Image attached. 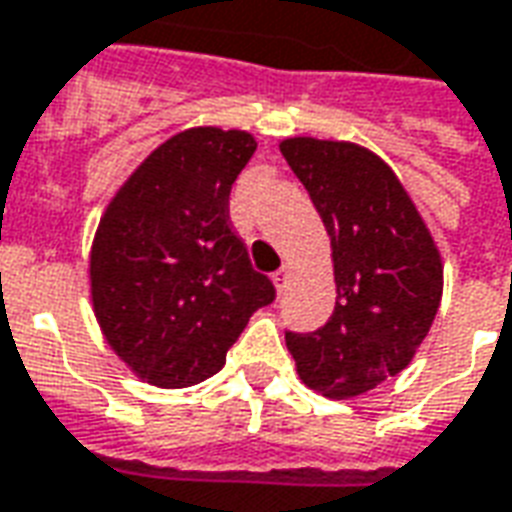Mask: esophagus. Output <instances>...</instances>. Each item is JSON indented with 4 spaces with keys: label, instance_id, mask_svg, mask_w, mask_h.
<instances>
[{
    "label": "esophagus",
    "instance_id": "34e87169",
    "mask_svg": "<svg viewBox=\"0 0 512 512\" xmlns=\"http://www.w3.org/2000/svg\"><path fill=\"white\" fill-rule=\"evenodd\" d=\"M288 277H290V268L288 266H282L277 271V274H274V285H277L279 293H282V290H285V285H288Z\"/></svg>",
    "mask_w": 512,
    "mask_h": 512
}]
</instances>
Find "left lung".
<instances>
[{"label":"left lung","instance_id":"left-lung-1","mask_svg":"<svg viewBox=\"0 0 512 512\" xmlns=\"http://www.w3.org/2000/svg\"><path fill=\"white\" fill-rule=\"evenodd\" d=\"M282 156L332 238L337 301L315 332H285L301 381L354 397L397 376L441 301V257L395 172L365 147L285 139Z\"/></svg>","mask_w":512,"mask_h":512}]
</instances>
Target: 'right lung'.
Returning a JSON list of instances; mask_svg holds the SVG:
<instances>
[{"label": "right lung", "instance_id": "1", "mask_svg": "<svg viewBox=\"0 0 512 512\" xmlns=\"http://www.w3.org/2000/svg\"><path fill=\"white\" fill-rule=\"evenodd\" d=\"M257 142L189 128L156 147L109 202L90 255L95 318L147 384L219 373L252 312L277 299L230 222V191Z\"/></svg>", "mask_w": 512, "mask_h": 512}]
</instances>
